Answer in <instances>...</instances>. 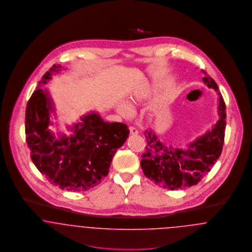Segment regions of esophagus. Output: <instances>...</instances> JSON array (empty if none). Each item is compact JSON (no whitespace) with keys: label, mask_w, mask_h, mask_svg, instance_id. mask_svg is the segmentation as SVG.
<instances>
[{"label":"esophagus","mask_w":252,"mask_h":252,"mask_svg":"<svg viewBox=\"0 0 252 252\" xmlns=\"http://www.w3.org/2000/svg\"><path fill=\"white\" fill-rule=\"evenodd\" d=\"M129 131H130V134L131 135H137L139 132H138V129L137 128H135V127H133V126H130L129 127Z\"/></svg>","instance_id":"obj_1"}]
</instances>
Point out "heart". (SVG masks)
<instances>
[{
	"label": "heart",
	"instance_id": "heart-1",
	"mask_svg": "<svg viewBox=\"0 0 252 252\" xmlns=\"http://www.w3.org/2000/svg\"><path fill=\"white\" fill-rule=\"evenodd\" d=\"M149 96H150L149 88L145 87V86L142 87L128 97L126 103L120 102L116 107L117 111L123 116H129L132 113V108L130 106L134 105V104L143 103L145 100H147L149 98Z\"/></svg>",
	"mask_w": 252,
	"mask_h": 252
}]
</instances>
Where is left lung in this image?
<instances>
[{"instance_id":"obj_1","label":"left lung","mask_w":252,"mask_h":252,"mask_svg":"<svg viewBox=\"0 0 252 252\" xmlns=\"http://www.w3.org/2000/svg\"><path fill=\"white\" fill-rule=\"evenodd\" d=\"M203 81L217 94L219 118L211 128L186 144L184 148L165 144L159 140L155 131H144L147 144L141 160L144 176L168 190H181L197 184L211 171L222 152L226 105L215 80L205 74Z\"/></svg>"}]
</instances>
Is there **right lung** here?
<instances>
[{"instance_id": "right-lung-1", "label": "right lung", "mask_w": 252, "mask_h": 252, "mask_svg": "<svg viewBox=\"0 0 252 252\" xmlns=\"http://www.w3.org/2000/svg\"><path fill=\"white\" fill-rule=\"evenodd\" d=\"M61 69V65H54L27 103L26 142L34 164L52 184L83 192L108 176L112 158L126 143L129 130L123 123L105 122L97 111H90L71 126H66L70 135L52 131L53 115L57 119L55 102L43 87Z\"/></svg>"}]
</instances>
